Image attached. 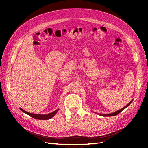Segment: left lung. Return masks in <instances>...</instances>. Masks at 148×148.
<instances>
[{"label":"left lung","instance_id":"8db88e82","mask_svg":"<svg viewBox=\"0 0 148 148\" xmlns=\"http://www.w3.org/2000/svg\"><path fill=\"white\" fill-rule=\"evenodd\" d=\"M133 101V99L132 100H131V102H130V103L128 104V105H126V106H125L123 108H122V109H121V110H118V111H115V112H113V113H111V114H98V113H97V114H98V115H101V116H115V115H118L119 113H120V112H121L124 109H125L126 107H128V106H130V105L132 103V102ZM95 113H96V112H95Z\"/></svg>","mask_w":148,"mask_h":148}]
</instances>
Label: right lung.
Here are the masks:
<instances>
[{"mask_svg":"<svg viewBox=\"0 0 148 148\" xmlns=\"http://www.w3.org/2000/svg\"><path fill=\"white\" fill-rule=\"evenodd\" d=\"M20 109V110L22 111V112H23L24 113L29 115V116H30L31 117L34 118V119H49L50 118H51L52 117H53L56 114L57 112L58 111V109L56 110V111H53V112L51 113H50V114H45V115H41V114H32V113H30V112H28L25 110H23V109H22L21 108H19Z\"/></svg>","mask_w":148,"mask_h":148,"instance_id":"add662e5","label":"right lung"}]
</instances>
